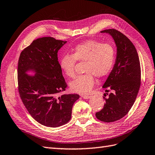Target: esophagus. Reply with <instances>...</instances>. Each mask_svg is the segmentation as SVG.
<instances>
[{
    "instance_id": "34e87169",
    "label": "esophagus",
    "mask_w": 155,
    "mask_h": 155,
    "mask_svg": "<svg viewBox=\"0 0 155 155\" xmlns=\"http://www.w3.org/2000/svg\"><path fill=\"white\" fill-rule=\"evenodd\" d=\"M81 97L84 99H89V98L91 97V96H89V95H81Z\"/></svg>"
}]
</instances>
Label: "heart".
Instances as JSON below:
<instances>
[{
    "label": "heart",
    "instance_id": "heart-1",
    "mask_svg": "<svg viewBox=\"0 0 155 155\" xmlns=\"http://www.w3.org/2000/svg\"><path fill=\"white\" fill-rule=\"evenodd\" d=\"M114 60L115 51L110 44L89 40L78 45L72 54H64L60 58V65L68 77L74 78L76 60L86 61L84 68L86 74L78 75L70 86L75 93L87 94L95 84L93 75L100 78L107 75L114 65Z\"/></svg>",
    "mask_w": 155,
    "mask_h": 155
}]
</instances>
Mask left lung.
<instances>
[{
  "mask_svg": "<svg viewBox=\"0 0 155 155\" xmlns=\"http://www.w3.org/2000/svg\"><path fill=\"white\" fill-rule=\"evenodd\" d=\"M114 39L117 48L114 66L103 88L108 93L104 107L96 113L97 119L112 122L125 116L134 104L141 85V66L137 52L131 41L114 29L103 30Z\"/></svg>",
  "mask_w": 155,
  "mask_h": 155,
  "instance_id": "left-lung-1",
  "label": "left lung"
}]
</instances>
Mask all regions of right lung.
I'll return each instance as SVG.
<instances>
[{
    "mask_svg": "<svg viewBox=\"0 0 155 155\" xmlns=\"http://www.w3.org/2000/svg\"><path fill=\"white\" fill-rule=\"evenodd\" d=\"M67 41L45 37L34 40L21 51L18 82L21 99L37 122L57 127L68 122L78 94L58 95L67 85L58 61V51ZM33 71L34 75H29Z\"/></svg>",
    "mask_w": 155,
    "mask_h": 155,
    "instance_id": "obj_1",
    "label": "right lung"
}]
</instances>
